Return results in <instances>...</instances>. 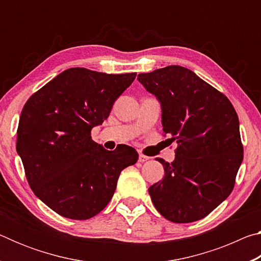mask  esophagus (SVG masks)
<instances>
[{"label":"esophagus","mask_w":261,"mask_h":261,"mask_svg":"<svg viewBox=\"0 0 261 261\" xmlns=\"http://www.w3.org/2000/svg\"><path fill=\"white\" fill-rule=\"evenodd\" d=\"M148 156L147 155H144V154H139V162H145V161H147L148 160Z\"/></svg>","instance_id":"34e87169"}]
</instances>
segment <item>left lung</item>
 Here are the masks:
<instances>
[{
  "instance_id": "1",
  "label": "left lung",
  "mask_w": 261,
  "mask_h": 261,
  "mask_svg": "<svg viewBox=\"0 0 261 261\" xmlns=\"http://www.w3.org/2000/svg\"><path fill=\"white\" fill-rule=\"evenodd\" d=\"M137 79L161 105L165 136L178 144L173 162L158 160L165 177L148 189L153 204L175 223L205 218L231 193L243 161L236 110L226 95L179 65Z\"/></svg>"
}]
</instances>
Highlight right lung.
<instances>
[{"instance_id":"right-lung-1","label":"right lung","mask_w":261,"mask_h":261,"mask_svg":"<svg viewBox=\"0 0 261 261\" xmlns=\"http://www.w3.org/2000/svg\"><path fill=\"white\" fill-rule=\"evenodd\" d=\"M136 74L71 68L25 103L17 153L32 191L57 214L72 220L93 218L112 199L121 171L138 160V153L127 145L107 151L91 137Z\"/></svg>"}]
</instances>
